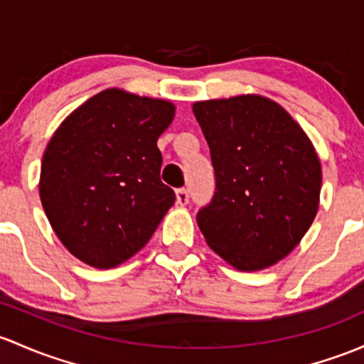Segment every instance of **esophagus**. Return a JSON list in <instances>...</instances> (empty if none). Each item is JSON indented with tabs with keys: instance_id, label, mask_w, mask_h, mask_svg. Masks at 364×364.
I'll use <instances>...</instances> for the list:
<instances>
[{
	"instance_id": "esophagus-1",
	"label": "esophagus",
	"mask_w": 364,
	"mask_h": 364,
	"mask_svg": "<svg viewBox=\"0 0 364 364\" xmlns=\"http://www.w3.org/2000/svg\"><path fill=\"white\" fill-rule=\"evenodd\" d=\"M188 200H190L188 190H186V188L176 190V202H178L179 205H186V204H188Z\"/></svg>"
}]
</instances>
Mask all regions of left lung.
<instances>
[{"label": "left lung", "instance_id": "8db88e82", "mask_svg": "<svg viewBox=\"0 0 364 364\" xmlns=\"http://www.w3.org/2000/svg\"><path fill=\"white\" fill-rule=\"evenodd\" d=\"M193 114L216 174L198 228L233 269H269L300 244L319 209L323 172L312 141L263 95L198 101Z\"/></svg>", "mask_w": 364, "mask_h": 364}]
</instances>
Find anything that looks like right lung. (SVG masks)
I'll list each match as a JSON object with an SVG mask.
<instances>
[{
	"mask_svg": "<svg viewBox=\"0 0 364 364\" xmlns=\"http://www.w3.org/2000/svg\"><path fill=\"white\" fill-rule=\"evenodd\" d=\"M174 113L171 101L106 89L53 132L41 160V205L80 262L94 269L127 262L172 208L156 141Z\"/></svg>",
	"mask_w": 364,
	"mask_h": 364,
	"instance_id": "1",
	"label": "right lung"
}]
</instances>
